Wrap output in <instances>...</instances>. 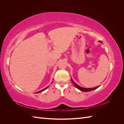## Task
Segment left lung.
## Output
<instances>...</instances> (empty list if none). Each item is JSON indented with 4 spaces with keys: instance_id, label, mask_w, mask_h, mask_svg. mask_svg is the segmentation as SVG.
Masks as SVG:
<instances>
[{
    "instance_id": "1",
    "label": "left lung",
    "mask_w": 124,
    "mask_h": 124,
    "mask_svg": "<svg viewBox=\"0 0 124 124\" xmlns=\"http://www.w3.org/2000/svg\"><path fill=\"white\" fill-rule=\"evenodd\" d=\"M99 42H101V43H102V42H101V41H99ZM71 81H72V83L74 84V85L76 86V87L78 88L79 90H80L81 91H82V92H90V91H93V90L94 89H96V88H97L98 87H99V86H97V87H94V88H83V87H81V86L78 85L76 83H74V82L72 80V78H71Z\"/></svg>"
}]
</instances>
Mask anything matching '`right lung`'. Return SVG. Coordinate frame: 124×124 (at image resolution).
<instances>
[{
    "label": "right lung",
    "mask_w": 124,
    "mask_h": 124,
    "mask_svg": "<svg viewBox=\"0 0 124 124\" xmlns=\"http://www.w3.org/2000/svg\"><path fill=\"white\" fill-rule=\"evenodd\" d=\"M48 86H47V87H46V88H44L43 89H42V90H41V91H39V92H37V93H40V92H43V91H44V90H45V89H46V88H47L48 87Z\"/></svg>",
    "instance_id": "1"
}]
</instances>
